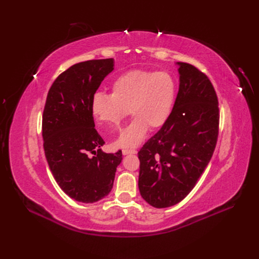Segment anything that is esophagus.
Segmentation results:
<instances>
[{
  "label": "esophagus",
  "mask_w": 259,
  "mask_h": 259,
  "mask_svg": "<svg viewBox=\"0 0 259 259\" xmlns=\"http://www.w3.org/2000/svg\"><path fill=\"white\" fill-rule=\"evenodd\" d=\"M136 153H137L136 150H126V149L122 150L123 155H130V154H136Z\"/></svg>",
  "instance_id": "1"
}]
</instances>
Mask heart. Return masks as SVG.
Wrapping results in <instances>:
<instances>
[{
  "label": "heart",
  "mask_w": 259,
  "mask_h": 259,
  "mask_svg": "<svg viewBox=\"0 0 259 259\" xmlns=\"http://www.w3.org/2000/svg\"><path fill=\"white\" fill-rule=\"evenodd\" d=\"M176 81L167 71L134 69L121 73L110 84V95L96 93L92 115L102 132L114 133L128 113L133 121L122 131L115 145H138L150 130L162 126L173 108Z\"/></svg>",
  "instance_id": "heart-1"
}]
</instances>
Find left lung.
<instances>
[{
  "label": "left lung",
  "mask_w": 259,
  "mask_h": 259,
  "mask_svg": "<svg viewBox=\"0 0 259 259\" xmlns=\"http://www.w3.org/2000/svg\"><path fill=\"white\" fill-rule=\"evenodd\" d=\"M176 64L179 90L173 109L138 153L140 194L158 208L189 195L210 162L218 137V99L211 81L189 63Z\"/></svg>",
  "instance_id": "obj_1"
}]
</instances>
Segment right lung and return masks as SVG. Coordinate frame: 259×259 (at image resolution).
<instances>
[{
	"mask_svg": "<svg viewBox=\"0 0 259 259\" xmlns=\"http://www.w3.org/2000/svg\"><path fill=\"white\" fill-rule=\"evenodd\" d=\"M114 59L70 66L48 92L42 120L44 152L53 176L70 198L93 203L112 191L122 152L106 154L95 128L92 99L114 70Z\"/></svg>",
	"mask_w": 259,
	"mask_h": 259,
	"instance_id": "1",
	"label": "right lung"
}]
</instances>
